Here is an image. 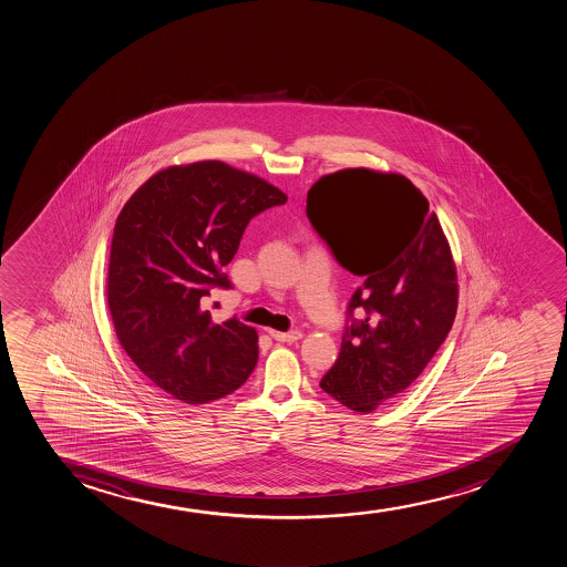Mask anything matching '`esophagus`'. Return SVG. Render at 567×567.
Wrapping results in <instances>:
<instances>
[{
  "label": "esophagus",
  "instance_id": "esophagus-1",
  "mask_svg": "<svg viewBox=\"0 0 567 567\" xmlns=\"http://www.w3.org/2000/svg\"><path fill=\"white\" fill-rule=\"evenodd\" d=\"M269 336L274 337L275 341L279 342H296L301 339V331H290V333H280V331H275V329H269Z\"/></svg>",
  "mask_w": 567,
  "mask_h": 567
}]
</instances>
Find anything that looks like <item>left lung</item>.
<instances>
[{"instance_id":"obj_1","label":"left lung","mask_w":567,"mask_h":567,"mask_svg":"<svg viewBox=\"0 0 567 567\" xmlns=\"http://www.w3.org/2000/svg\"><path fill=\"white\" fill-rule=\"evenodd\" d=\"M307 217L337 262L363 279L348 315L328 395L369 414L401 396L450 333L457 268L429 200L409 177L371 168L322 176L307 193Z\"/></svg>"}]
</instances>
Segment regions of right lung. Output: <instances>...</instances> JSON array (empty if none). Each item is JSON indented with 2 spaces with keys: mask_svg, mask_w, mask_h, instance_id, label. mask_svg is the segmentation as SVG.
<instances>
[{
  "mask_svg": "<svg viewBox=\"0 0 567 567\" xmlns=\"http://www.w3.org/2000/svg\"><path fill=\"white\" fill-rule=\"evenodd\" d=\"M287 195L262 177L198 161L134 190L110 245L106 301L117 341L155 388L187 404L230 395L258 361V333L212 322L207 298L230 288L223 266L255 215Z\"/></svg>",
  "mask_w": 567,
  "mask_h": 567,
  "instance_id": "add662e5",
  "label": "right lung"
}]
</instances>
